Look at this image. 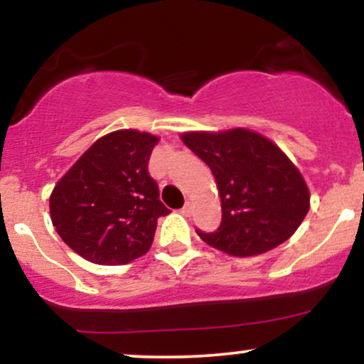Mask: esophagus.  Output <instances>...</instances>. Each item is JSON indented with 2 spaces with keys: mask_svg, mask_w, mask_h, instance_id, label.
I'll list each match as a JSON object with an SVG mask.
<instances>
[{
  "mask_svg": "<svg viewBox=\"0 0 364 364\" xmlns=\"http://www.w3.org/2000/svg\"><path fill=\"white\" fill-rule=\"evenodd\" d=\"M181 214L185 215V217H190L191 214H193V207H191V203H190V202H186L185 205H183V208H181Z\"/></svg>",
  "mask_w": 364,
  "mask_h": 364,
  "instance_id": "34e87169",
  "label": "esophagus"
}]
</instances>
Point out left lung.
Segmentation results:
<instances>
[{"mask_svg":"<svg viewBox=\"0 0 364 364\" xmlns=\"http://www.w3.org/2000/svg\"><path fill=\"white\" fill-rule=\"evenodd\" d=\"M181 140L210 168L219 190V229L196 231L208 246L257 257L294 235L310 210V190L272 140L246 128L186 132Z\"/></svg>","mask_w":364,"mask_h":364,"instance_id":"8db88e82","label":"left lung"}]
</instances>
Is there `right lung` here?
<instances>
[{
	"instance_id": "right-lung-1",
	"label": "right lung",
	"mask_w": 364,
	"mask_h": 364,
	"mask_svg": "<svg viewBox=\"0 0 364 364\" xmlns=\"http://www.w3.org/2000/svg\"><path fill=\"white\" fill-rule=\"evenodd\" d=\"M159 136L116 129L95 140L49 196L53 225L75 253L99 265H124L150 250L159 200L149 159Z\"/></svg>"
}]
</instances>
